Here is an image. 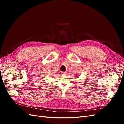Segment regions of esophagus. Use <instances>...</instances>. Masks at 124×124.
<instances>
[{"instance_id": "34e87169", "label": "esophagus", "mask_w": 124, "mask_h": 124, "mask_svg": "<svg viewBox=\"0 0 124 124\" xmlns=\"http://www.w3.org/2000/svg\"><path fill=\"white\" fill-rule=\"evenodd\" d=\"M66 72H61V75L62 76H65V75L66 74Z\"/></svg>"}]
</instances>
